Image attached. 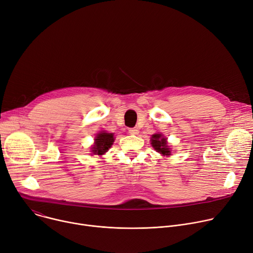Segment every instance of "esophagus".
I'll list each match as a JSON object with an SVG mask.
<instances>
[{
	"mask_svg": "<svg viewBox=\"0 0 253 253\" xmlns=\"http://www.w3.org/2000/svg\"><path fill=\"white\" fill-rule=\"evenodd\" d=\"M128 132H129L130 134H138V133H139V130H138V128L131 127V128L128 129Z\"/></svg>",
	"mask_w": 253,
	"mask_h": 253,
	"instance_id": "esophagus-1",
	"label": "esophagus"
}]
</instances>
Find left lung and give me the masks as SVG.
<instances>
[{
    "instance_id": "obj_1",
    "label": "left lung",
    "mask_w": 253,
    "mask_h": 253,
    "mask_svg": "<svg viewBox=\"0 0 253 253\" xmlns=\"http://www.w3.org/2000/svg\"><path fill=\"white\" fill-rule=\"evenodd\" d=\"M151 145L152 147L162 154V156H170L171 151L169 146L167 145V139L163 137L162 133H155L151 138Z\"/></svg>"
}]
</instances>
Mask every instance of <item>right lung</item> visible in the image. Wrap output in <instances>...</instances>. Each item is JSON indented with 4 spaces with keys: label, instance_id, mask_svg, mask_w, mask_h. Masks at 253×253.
Here are the masks:
<instances>
[{
    "label": "right lung",
    "instance_id": "obj_1",
    "mask_svg": "<svg viewBox=\"0 0 253 253\" xmlns=\"http://www.w3.org/2000/svg\"><path fill=\"white\" fill-rule=\"evenodd\" d=\"M94 141L95 142L91 148V152L94 155H99V156H101V155L105 154L109 150V148H111L114 142L113 133L100 131L96 134Z\"/></svg>",
    "mask_w": 253,
    "mask_h": 253
}]
</instances>
